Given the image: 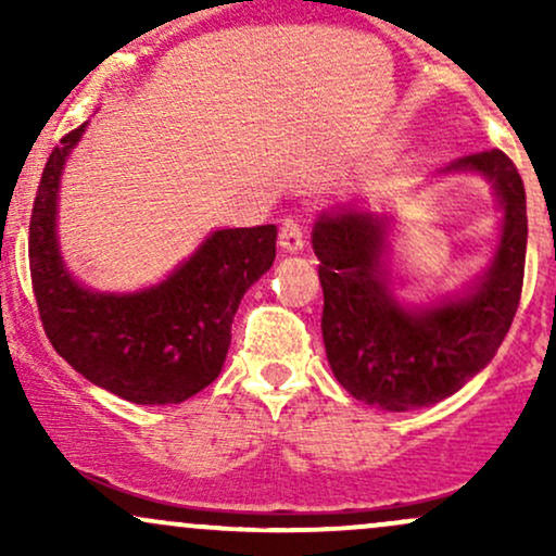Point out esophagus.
I'll return each mask as SVG.
<instances>
[{"label": "esophagus", "mask_w": 556, "mask_h": 556, "mask_svg": "<svg viewBox=\"0 0 556 556\" xmlns=\"http://www.w3.org/2000/svg\"><path fill=\"white\" fill-rule=\"evenodd\" d=\"M279 245H282L285 253L303 251L305 232H303V227H300V222L292 219V216L282 219V229H279Z\"/></svg>", "instance_id": "34e87169"}]
</instances>
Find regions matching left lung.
Returning a JSON list of instances; mask_svg holds the SVG:
<instances>
[{
	"label": "left lung",
	"instance_id": "obj_1",
	"mask_svg": "<svg viewBox=\"0 0 556 556\" xmlns=\"http://www.w3.org/2000/svg\"><path fill=\"white\" fill-rule=\"evenodd\" d=\"M446 172H478L502 203V238L481 282L463 298L405 308L381 269L387 216L340 208L314 227L324 287L321 334L337 381L355 400L405 413L450 397L489 366L518 311L526 271V188L504 151L470 154Z\"/></svg>",
	"mask_w": 556,
	"mask_h": 556
}]
</instances>
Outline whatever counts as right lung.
Wrapping results in <instances>:
<instances>
[{
  "instance_id": "right-lung-1",
  "label": "right lung",
  "mask_w": 556,
  "mask_h": 556,
  "mask_svg": "<svg viewBox=\"0 0 556 556\" xmlns=\"http://www.w3.org/2000/svg\"><path fill=\"white\" fill-rule=\"evenodd\" d=\"M83 130H70L49 154L30 214V279L43 331L96 387L136 405H177L219 376L240 300L277 256V227L216 229L149 290H86L70 277L56 245L62 167Z\"/></svg>"
}]
</instances>
